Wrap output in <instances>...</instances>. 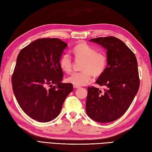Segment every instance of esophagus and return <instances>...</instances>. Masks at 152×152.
Returning a JSON list of instances; mask_svg holds the SVG:
<instances>
[{
    "label": "esophagus",
    "mask_w": 152,
    "mask_h": 152,
    "mask_svg": "<svg viewBox=\"0 0 152 152\" xmlns=\"http://www.w3.org/2000/svg\"><path fill=\"white\" fill-rule=\"evenodd\" d=\"M73 87H74V88H75V89H76V88H80L79 86H77V85H73Z\"/></svg>",
    "instance_id": "esophagus-1"
}]
</instances>
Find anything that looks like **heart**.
<instances>
[{
	"label": "heart",
	"instance_id": "1",
	"mask_svg": "<svg viewBox=\"0 0 152 152\" xmlns=\"http://www.w3.org/2000/svg\"><path fill=\"white\" fill-rule=\"evenodd\" d=\"M76 58L83 59L81 72H73L66 78L69 83L77 86L87 84L92 75L99 76L102 74L107 66V56L102 52H98L95 48L85 43L79 44L73 49ZM72 58L67 53L63 54L59 60V66L64 72L72 70Z\"/></svg>",
	"mask_w": 152,
	"mask_h": 152
}]
</instances>
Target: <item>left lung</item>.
Segmentation results:
<instances>
[{
    "instance_id": "obj_1",
    "label": "left lung",
    "mask_w": 152,
    "mask_h": 152,
    "mask_svg": "<svg viewBox=\"0 0 152 152\" xmlns=\"http://www.w3.org/2000/svg\"><path fill=\"white\" fill-rule=\"evenodd\" d=\"M90 42L107 50V67L96 82L106 89L102 92L98 88H88L86 111L95 122H114L125 114L138 92L137 59L125 43L114 37L92 38Z\"/></svg>"
}]
</instances>
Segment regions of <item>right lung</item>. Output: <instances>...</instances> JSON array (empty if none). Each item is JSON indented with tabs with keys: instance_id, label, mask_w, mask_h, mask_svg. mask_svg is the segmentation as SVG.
Returning a JSON list of instances; mask_svg holds the SVG:
<instances>
[{
	"instance_id": "obj_1",
	"label": "right lung",
	"mask_w": 152,
	"mask_h": 152,
	"mask_svg": "<svg viewBox=\"0 0 152 152\" xmlns=\"http://www.w3.org/2000/svg\"><path fill=\"white\" fill-rule=\"evenodd\" d=\"M67 44L59 38H41L22 49L12 77L19 106L33 120L48 122L61 112L70 83H62L59 60Z\"/></svg>"
}]
</instances>
